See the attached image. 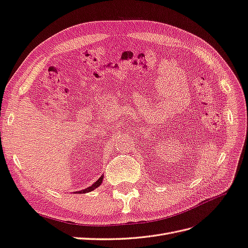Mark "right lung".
I'll list each match as a JSON object with an SVG mask.
<instances>
[{"label":"right lung","instance_id":"right-lung-1","mask_svg":"<svg viewBox=\"0 0 248 248\" xmlns=\"http://www.w3.org/2000/svg\"><path fill=\"white\" fill-rule=\"evenodd\" d=\"M102 182H103V175L95 183H93L90 187L84 189V190H81V191H78V193H87V192H90V191H93V190H94L95 188H97L98 186H100L101 184H102Z\"/></svg>","mask_w":248,"mask_h":248}]
</instances>
